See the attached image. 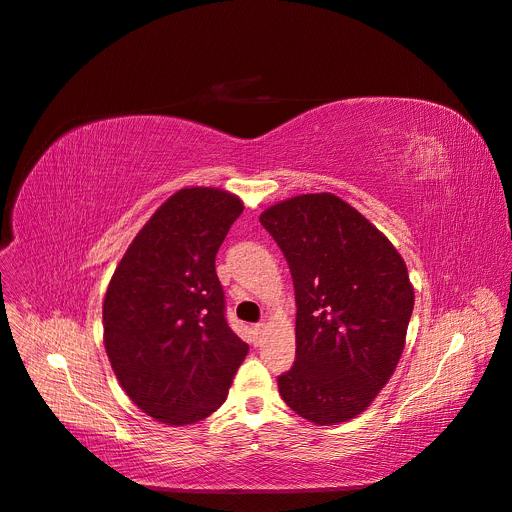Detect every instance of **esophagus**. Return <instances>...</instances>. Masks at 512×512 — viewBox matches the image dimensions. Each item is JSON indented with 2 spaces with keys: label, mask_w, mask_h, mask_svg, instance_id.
<instances>
[{
  "label": "esophagus",
  "mask_w": 512,
  "mask_h": 512,
  "mask_svg": "<svg viewBox=\"0 0 512 512\" xmlns=\"http://www.w3.org/2000/svg\"><path fill=\"white\" fill-rule=\"evenodd\" d=\"M265 328H267V326L261 321V324H255V326H253V334H255V336H261V334L265 332Z\"/></svg>",
  "instance_id": "1"
}]
</instances>
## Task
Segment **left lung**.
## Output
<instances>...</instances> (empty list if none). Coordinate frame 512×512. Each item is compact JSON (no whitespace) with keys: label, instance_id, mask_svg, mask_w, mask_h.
I'll return each instance as SVG.
<instances>
[{"label":"left lung","instance_id":"8db88e82","mask_svg":"<svg viewBox=\"0 0 512 512\" xmlns=\"http://www.w3.org/2000/svg\"><path fill=\"white\" fill-rule=\"evenodd\" d=\"M297 301V361L278 378L286 405L317 425L361 415L405 348L415 292L407 265L367 218L332 193L265 209Z\"/></svg>","mask_w":512,"mask_h":512}]
</instances>
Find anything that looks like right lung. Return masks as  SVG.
<instances>
[{"label":"right lung","instance_id":"add662e5","mask_svg":"<svg viewBox=\"0 0 512 512\" xmlns=\"http://www.w3.org/2000/svg\"><path fill=\"white\" fill-rule=\"evenodd\" d=\"M245 209L222 188H180L134 236L103 299V344L130 400L188 425L220 409L249 353L228 326L215 253Z\"/></svg>","mask_w":512,"mask_h":512}]
</instances>
